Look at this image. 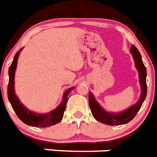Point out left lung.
<instances>
[{
	"label": "left lung",
	"mask_w": 157,
	"mask_h": 157,
	"mask_svg": "<svg viewBox=\"0 0 157 157\" xmlns=\"http://www.w3.org/2000/svg\"><path fill=\"white\" fill-rule=\"evenodd\" d=\"M130 52L132 53V57L134 59L135 65L136 69L138 70L139 78L140 83L141 86V95L140 98L137 102L128 108L126 110L123 111L119 113H107L106 111L99 105L98 103L94 98L93 94L90 92L89 93V105L91 110L92 115L95 119L103 124H109V125H119V124H126L129 122L131 120L134 118L136 113H138L139 109L142 105L144 99L147 95V84H146V75L147 71L144 65V63L141 59L140 53L137 48L132 45L130 49Z\"/></svg>",
	"instance_id": "8db88e82"
}]
</instances>
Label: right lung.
<instances>
[{
    "instance_id": "obj_1",
    "label": "right lung",
    "mask_w": 157,
    "mask_h": 157,
    "mask_svg": "<svg viewBox=\"0 0 157 157\" xmlns=\"http://www.w3.org/2000/svg\"><path fill=\"white\" fill-rule=\"evenodd\" d=\"M21 50L16 53L13 59L12 64L9 67V84H8V98H9V102L11 103L13 110L15 111L17 117L22 121L25 124L33 127H38V128H44V127H49L52 125L57 124L63 119L64 111L66 109V104L67 102V96L74 87L70 88L67 91L65 92L63 95V99L62 102L56 109L51 111L48 113L40 114V113L32 112L27 108H25L22 105V103L20 101L17 97L15 94L14 91V76L15 71L17 67V59H18L19 55Z\"/></svg>"
}]
</instances>
